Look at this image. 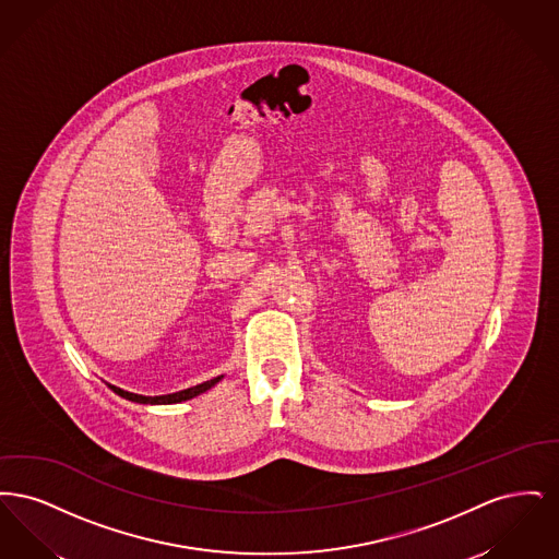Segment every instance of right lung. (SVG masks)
<instances>
[{
  "label": "right lung",
  "mask_w": 559,
  "mask_h": 559,
  "mask_svg": "<svg viewBox=\"0 0 559 559\" xmlns=\"http://www.w3.org/2000/svg\"><path fill=\"white\" fill-rule=\"evenodd\" d=\"M222 377H215L212 381H205V383H199L194 388H188L182 392H176V394H165V396H140V394H132V392H126L121 388H115V385H108L115 394H119L121 399L132 400V402H140V404H176V402H182V400L194 399L203 392H207L210 388H213Z\"/></svg>",
  "instance_id": "right-lung-1"
}]
</instances>
